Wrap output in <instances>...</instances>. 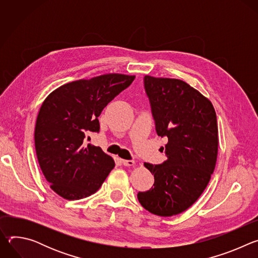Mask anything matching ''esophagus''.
Wrapping results in <instances>:
<instances>
[{
	"mask_svg": "<svg viewBox=\"0 0 258 258\" xmlns=\"http://www.w3.org/2000/svg\"><path fill=\"white\" fill-rule=\"evenodd\" d=\"M121 163L124 165V166H132L135 164V161L134 160H125V159H121Z\"/></svg>",
	"mask_w": 258,
	"mask_h": 258,
	"instance_id": "obj_1",
	"label": "esophagus"
}]
</instances>
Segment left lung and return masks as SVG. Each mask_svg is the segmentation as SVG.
Masks as SVG:
<instances>
[{
  "mask_svg": "<svg viewBox=\"0 0 258 258\" xmlns=\"http://www.w3.org/2000/svg\"><path fill=\"white\" fill-rule=\"evenodd\" d=\"M144 89L156 133L168 143L165 161L145 163L154 185L138 199L153 214L172 216L193 205L208 185L217 157L216 114L211 102L182 81L146 76Z\"/></svg>",
  "mask_w": 258,
  "mask_h": 258,
  "instance_id": "1",
  "label": "left lung"
}]
</instances>
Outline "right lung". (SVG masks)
Wrapping results in <instances>:
<instances>
[{"label":"right lung","mask_w":258,"mask_h":258,"mask_svg":"<svg viewBox=\"0 0 258 258\" xmlns=\"http://www.w3.org/2000/svg\"><path fill=\"white\" fill-rule=\"evenodd\" d=\"M134 80L118 73L80 80L61 86L44 101L35 123V152L59 196L79 200L94 194L115 166L100 147L86 146L85 141L89 133L100 132L102 110Z\"/></svg>","instance_id":"1"}]
</instances>
